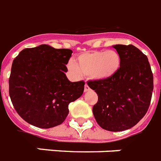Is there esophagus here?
I'll return each mask as SVG.
<instances>
[{
  "label": "esophagus",
  "mask_w": 161,
  "mask_h": 161,
  "mask_svg": "<svg viewBox=\"0 0 161 161\" xmlns=\"http://www.w3.org/2000/svg\"><path fill=\"white\" fill-rule=\"evenodd\" d=\"M84 91H85V92H86V91H90V87L88 86V85H87V84L85 85V89H84Z\"/></svg>",
  "instance_id": "1"
}]
</instances>
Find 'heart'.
Wrapping results in <instances>:
<instances>
[{"label":"heart","mask_w":161,"mask_h":161,"mask_svg":"<svg viewBox=\"0 0 161 161\" xmlns=\"http://www.w3.org/2000/svg\"><path fill=\"white\" fill-rule=\"evenodd\" d=\"M120 65L121 59L116 51L101 50L80 54L76 63L69 62L68 69L75 76L85 75L96 80H108L118 73Z\"/></svg>","instance_id":"b5f03b06"}]
</instances>
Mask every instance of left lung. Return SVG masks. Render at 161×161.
I'll use <instances>...</instances> for the list:
<instances>
[{"instance_id": "8db88e82", "label": "left lung", "mask_w": 161, "mask_h": 161, "mask_svg": "<svg viewBox=\"0 0 161 161\" xmlns=\"http://www.w3.org/2000/svg\"><path fill=\"white\" fill-rule=\"evenodd\" d=\"M121 59L119 70L108 80H90L98 95L93 114L101 128L109 131L130 129L141 120L150 106L153 74L147 56L133 45H115Z\"/></svg>"}]
</instances>
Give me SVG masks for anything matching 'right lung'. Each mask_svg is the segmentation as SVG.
Segmentation results:
<instances>
[{
  "label": "right lung",
  "instance_id": "1",
  "mask_svg": "<svg viewBox=\"0 0 161 161\" xmlns=\"http://www.w3.org/2000/svg\"><path fill=\"white\" fill-rule=\"evenodd\" d=\"M70 49L48 45L25 48L13 60L9 95L18 115L34 126L48 129L64 122L68 105L80 97L84 81L70 82L65 75Z\"/></svg>",
  "mask_w": 161,
  "mask_h": 161
}]
</instances>
